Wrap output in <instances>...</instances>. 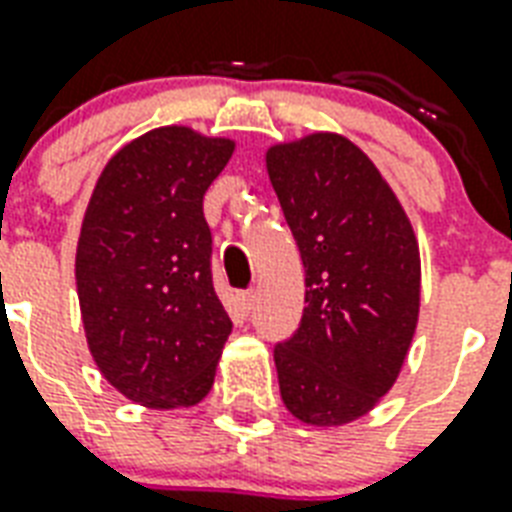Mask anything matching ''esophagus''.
<instances>
[{"mask_svg": "<svg viewBox=\"0 0 512 512\" xmlns=\"http://www.w3.org/2000/svg\"><path fill=\"white\" fill-rule=\"evenodd\" d=\"M239 303L244 311H249V308L255 306V290H241L239 292Z\"/></svg>", "mask_w": 512, "mask_h": 512, "instance_id": "esophagus-1", "label": "esophagus"}]
</instances>
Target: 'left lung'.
Masks as SVG:
<instances>
[{"label":"left lung","instance_id":"left-lung-1","mask_svg":"<svg viewBox=\"0 0 512 512\" xmlns=\"http://www.w3.org/2000/svg\"><path fill=\"white\" fill-rule=\"evenodd\" d=\"M265 161L306 268L298 330L273 346L279 392L300 421L338 427L368 413L403 368L419 319V244L349 139L306 136Z\"/></svg>","mask_w":512,"mask_h":512}]
</instances>
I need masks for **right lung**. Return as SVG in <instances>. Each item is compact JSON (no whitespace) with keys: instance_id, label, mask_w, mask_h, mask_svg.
Listing matches in <instances>:
<instances>
[{"instance_id":"1","label":"right lung","mask_w":512,"mask_h":512,"mask_svg":"<svg viewBox=\"0 0 512 512\" xmlns=\"http://www.w3.org/2000/svg\"><path fill=\"white\" fill-rule=\"evenodd\" d=\"M228 139L155 128L104 166L77 244L85 335L109 384L150 408L195 405L212 389L233 322L212 279L204 193Z\"/></svg>"}]
</instances>
